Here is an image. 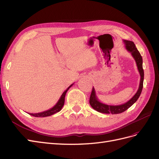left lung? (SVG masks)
<instances>
[{
	"label": "left lung",
	"mask_w": 159,
	"mask_h": 159,
	"mask_svg": "<svg viewBox=\"0 0 159 159\" xmlns=\"http://www.w3.org/2000/svg\"><path fill=\"white\" fill-rule=\"evenodd\" d=\"M123 42L125 46L126 50L131 53L133 57L134 58V61L136 62V64L137 66L138 71L140 74L141 80L140 83H139V86L138 90L136 93L134 95L133 97L129 99L127 102L123 104L118 105H111L103 103L100 102L98 99L97 95H96L95 90L93 87L92 91L90 95L89 98V104L93 109L97 111L102 113H111V114H119L124 112L125 111L128 109L130 107L135 103L137 99H139V96H140L141 91L143 87V80H144V71L143 69V58L141 56L140 53L137 49V48L134 45V42L132 41L123 40Z\"/></svg>",
	"instance_id": "8db88e82"
}]
</instances>
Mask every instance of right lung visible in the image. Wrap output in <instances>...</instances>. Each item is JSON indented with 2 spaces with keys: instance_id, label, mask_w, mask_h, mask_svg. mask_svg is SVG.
I'll return each instance as SVG.
<instances>
[{
  "instance_id": "obj_1",
  "label": "right lung",
  "mask_w": 159,
  "mask_h": 159,
  "mask_svg": "<svg viewBox=\"0 0 159 159\" xmlns=\"http://www.w3.org/2000/svg\"><path fill=\"white\" fill-rule=\"evenodd\" d=\"M74 85L71 84L70 85L69 87L67 88L66 90H65L64 91V93H62V95H61L60 98L59 99L58 102H57L56 103V104L54 105V107H52L51 109L47 110V111H43V112H41V113H28V114L32 115V116H34V117H48V116H50V115L54 114L56 113H57L59 112L60 111H61L62 107L64 106V102H65V96H66V94L67 93V91H68V89L71 87L72 85Z\"/></svg>"
}]
</instances>
